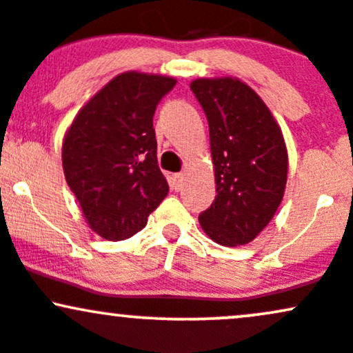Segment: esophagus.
<instances>
[{
  "mask_svg": "<svg viewBox=\"0 0 353 353\" xmlns=\"http://www.w3.org/2000/svg\"><path fill=\"white\" fill-rule=\"evenodd\" d=\"M183 183H184V174H174L172 179H170V188L176 189V191H179L181 188H183Z\"/></svg>",
  "mask_w": 353,
  "mask_h": 353,
  "instance_id": "obj_1",
  "label": "esophagus"
}]
</instances>
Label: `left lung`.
Wrapping results in <instances>:
<instances>
[{"label": "left lung", "mask_w": 353, "mask_h": 353, "mask_svg": "<svg viewBox=\"0 0 353 353\" xmlns=\"http://www.w3.org/2000/svg\"><path fill=\"white\" fill-rule=\"evenodd\" d=\"M191 90L206 114L216 176V197L199 223L219 245H246L283 199V135L256 92L238 79H199Z\"/></svg>", "instance_id": "obj_1"}]
</instances>
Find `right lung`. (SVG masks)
<instances>
[{"instance_id": "add662e5", "label": "right lung", "mask_w": 353, "mask_h": 353, "mask_svg": "<svg viewBox=\"0 0 353 353\" xmlns=\"http://www.w3.org/2000/svg\"><path fill=\"white\" fill-rule=\"evenodd\" d=\"M176 80L127 72L79 112L63 141V172L92 230L108 241L134 236L168 196L157 164L154 114Z\"/></svg>"}]
</instances>
